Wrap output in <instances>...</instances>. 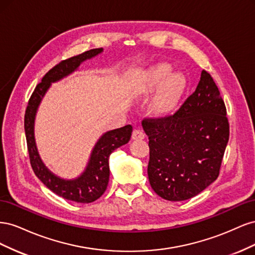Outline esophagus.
Listing matches in <instances>:
<instances>
[{"instance_id": "34e87169", "label": "esophagus", "mask_w": 255, "mask_h": 255, "mask_svg": "<svg viewBox=\"0 0 255 255\" xmlns=\"http://www.w3.org/2000/svg\"><path fill=\"white\" fill-rule=\"evenodd\" d=\"M144 138V133L140 129H135L132 134L133 140H142Z\"/></svg>"}]
</instances>
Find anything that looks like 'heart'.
<instances>
[{"instance_id": "heart-1", "label": "heart", "mask_w": 255, "mask_h": 255, "mask_svg": "<svg viewBox=\"0 0 255 255\" xmlns=\"http://www.w3.org/2000/svg\"><path fill=\"white\" fill-rule=\"evenodd\" d=\"M172 71L170 64L158 63L141 71L130 86V94L136 100L145 101L154 95L148 104V113L155 119L172 117L186 95V76Z\"/></svg>"}]
</instances>
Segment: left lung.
<instances>
[{
    "instance_id": "1",
    "label": "left lung",
    "mask_w": 255,
    "mask_h": 255,
    "mask_svg": "<svg viewBox=\"0 0 255 255\" xmlns=\"http://www.w3.org/2000/svg\"><path fill=\"white\" fill-rule=\"evenodd\" d=\"M225 102L210 73L181 109L167 119H144L149 137V182L168 201L197 196L216 181L229 141Z\"/></svg>"
}]
</instances>
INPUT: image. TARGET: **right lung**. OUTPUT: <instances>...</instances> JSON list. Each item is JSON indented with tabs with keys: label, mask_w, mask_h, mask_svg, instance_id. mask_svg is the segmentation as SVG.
<instances>
[{
	"label": "right lung",
	"mask_w": 255,
	"mask_h": 255,
	"mask_svg": "<svg viewBox=\"0 0 255 255\" xmlns=\"http://www.w3.org/2000/svg\"><path fill=\"white\" fill-rule=\"evenodd\" d=\"M102 52L103 48L92 49L61 61L52 68L43 76L41 83L36 86L28 101L24 117L30 165L36 176L54 194L78 203L94 202L104 194L110 180V155L119 146L129 141L133 130L132 126H126L103 133L92 148L84 171L74 179H64L52 172L40 157L35 139V120L38 109L51 85L78 71L84 61L98 56Z\"/></svg>",
	"instance_id": "right-lung-1"
}]
</instances>
